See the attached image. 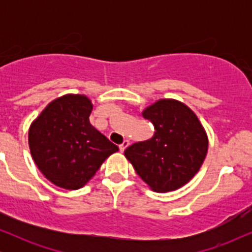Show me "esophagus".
Returning a JSON list of instances; mask_svg holds the SVG:
<instances>
[{"label": "esophagus", "mask_w": 252, "mask_h": 252, "mask_svg": "<svg viewBox=\"0 0 252 252\" xmlns=\"http://www.w3.org/2000/svg\"><path fill=\"white\" fill-rule=\"evenodd\" d=\"M128 146H129V141H128V140H124L123 142H122V144H120V150H121V153H123L124 149H126Z\"/></svg>", "instance_id": "obj_1"}]
</instances>
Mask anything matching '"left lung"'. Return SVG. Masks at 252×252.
<instances>
[{
    "mask_svg": "<svg viewBox=\"0 0 252 252\" xmlns=\"http://www.w3.org/2000/svg\"><path fill=\"white\" fill-rule=\"evenodd\" d=\"M142 116L154 126V135L131 144L124 155L154 192L175 190L200 169L209 140L196 115L184 103L160 99Z\"/></svg>",
    "mask_w": 252,
    "mask_h": 252,
    "instance_id": "left-lung-1",
    "label": "left lung"
}]
</instances>
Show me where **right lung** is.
<instances>
[{"instance_id": "right-lung-1", "label": "right lung", "mask_w": 252, "mask_h": 252, "mask_svg": "<svg viewBox=\"0 0 252 252\" xmlns=\"http://www.w3.org/2000/svg\"><path fill=\"white\" fill-rule=\"evenodd\" d=\"M92 103L84 94H65L43 109L32 123L28 142L32 158L52 184L82 189L110 155L118 152L90 123Z\"/></svg>"}]
</instances>
